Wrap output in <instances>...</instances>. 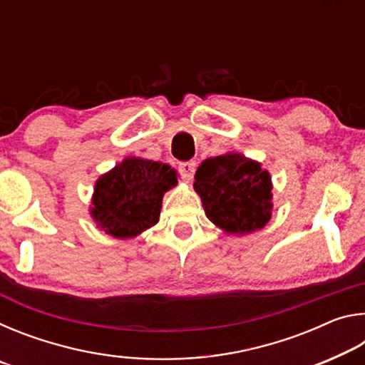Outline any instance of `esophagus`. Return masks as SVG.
<instances>
[{
    "instance_id": "obj_1",
    "label": "esophagus",
    "mask_w": 365,
    "mask_h": 365,
    "mask_svg": "<svg viewBox=\"0 0 365 365\" xmlns=\"http://www.w3.org/2000/svg\"><path fill=\"white\" fill-rule=\"evenodd\" d=\"M195 170H196V163H195V160H187V163H182L180 165H178V172H180V175L187 182H190L191 178H193Z\"/></svg>"
}]
</instances>
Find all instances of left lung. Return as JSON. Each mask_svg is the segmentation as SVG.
I'll return each instance as SVG.
<instances>
[{
	"instance_id": "1",
	"label": "left lung",
	"mask_w": 365,
	"mask_h": 365,
	"mask_svg": "<svg viewBox=\"0 0 365 365\" xmlns=\"http://www.w3.org/2000/svg\"><path fill=\"white\" fill-rule=\"evenodd\" d=\"M193 187L207 219L225 233L246 235L270 220V174L243 154L227 153L202 160Z\"/></svg>"
}]
</instances>
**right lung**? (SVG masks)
Instances as JSON below:
<instances>
[{
	"label": "right lung",
	"mask_w": 365,
	"mask_h": 365,
	"mask_svg": "<svg viewBox=\"0 0 365 365\" xmlns=\"http://www.w3.org/2000/svg\"><path fill=\"white\" fill-rule=\"evenodd\" d=\"M175 185L170 165L127 158L96 180L91 217L110 237L135 238L158 224L163 196Z\"/></svg>",
	"instance_id": "add662e5"
}]
</instances>
